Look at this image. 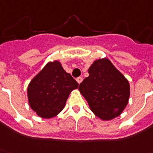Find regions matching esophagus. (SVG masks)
<instances>
[{"instance_id":"34e87169","label":"esophagus","mask_w":153,"mask_h":153,"mask_svg":"<svg viewBox=\"0 0 153 153\" xmlns=\"http://www.w3.org/2000/svg\"><path fill=\"white\" fill-rule=\"evenodd\" d=\"M76 81H77V82H78V84H80L81 82H82V78H81V77H78V78H76Z\"/></svg>"}]
</instances>
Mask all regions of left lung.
I'll list each match as a JSON object with an SVG mask.
<instances>
[{
  "mask_svg": "<svg viewBox=\"0 0 153 153\" xmlns=\"http://www.w3.org/2000/svg\"><path fill=\"white\" fill-rule=\"evenodd\" d=\"M88 77L78 88L93 113L102 121L119 116L128 105V79L107 58H99L88 68Z\"/></svg>",
  "mask_w": 153,
  "mask_h": 153,
  "instance_id": "8db88e82",
  "label": "left lung"
}]
</instances>
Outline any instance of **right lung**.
<instances>
[{
	"instance_id": "1",
	"label": "right lung",
	"mask_w": 153,
	"mask_h": 153,
	"mask_svg": "<svg viewBox=\"0 0 153 153\" xmlns=\"http://www.w3.org/2000/svg\"><path fill=\"white\" fill-rule=\"evenodd\" d=\"M78 88L60 62H48L27 86L28 104L39 117L51 119L63 110L70 93Z\"/></svg>"
}]
</instances>
